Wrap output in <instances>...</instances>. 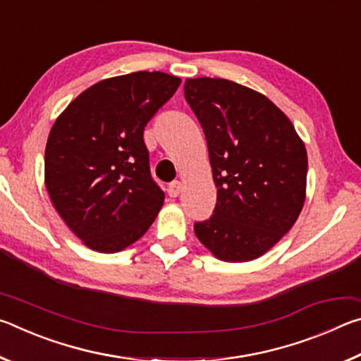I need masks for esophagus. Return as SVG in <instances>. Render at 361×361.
<instances>
[{
	"instance_id": "1",
	"label": "esophagus",
	"mask_w": 361,
	"mask_h": 361,
	"mask_svg": "<svg viewBox=\"0 0 361 361\" xmlns=\"http://www.w3.org/2000/svg\"><path fill=\"white\" fill-rule=\"evenodd\" d=\"M181 189H183L181 181H172V183H170V185H169L167 192H169L170 197H178L180 192H181Z\"/></svg>"
}]
</instances>
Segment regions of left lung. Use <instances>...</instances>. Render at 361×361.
I'll return each instance as SVG.
<instances>
[{
  "label": "left lung",
  "mask_w": 361,
  "mask_h": 361,
  "mask_svg": "<svg viewBox=\"0 0 361 361\" xmlns=\"http://www.w3.org/2000/svg\"><path fill=\"white\" fill-rule=\"evenodd\" d=\"M185 97L205 133L213 215L197 239L228 262L259 258L296 223L305 200L307 152L291 121L253 89L221 78L186 79Z\"/></svg>",
  "instance_id": "obj_1"
}]
</instances>
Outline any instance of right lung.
<instances>
[{
	"instance_id": "obj_1",
	"label": "right lung",
	"mask_w": 361,
	"mask_h": 361,
	"mask_svg": "<svg viewBox=\"0 0 361 361\" xmlns=\"http://www.w3.org/2000/svg\"><path fill=\"white\" fill-rule=\"evenodd\" d=\"M180 82L161 71L103 79L54 122L44 159L49 197L95 252L116 253L137 242L162 209L143 130Z\"/></svg>"
}]
</instances>
